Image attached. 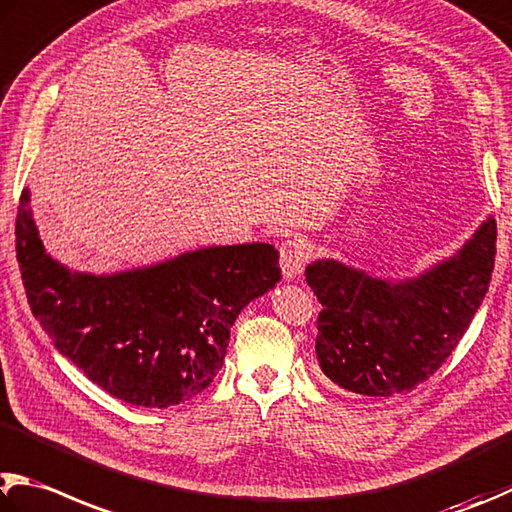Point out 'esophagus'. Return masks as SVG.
Returning <instances> with one entry per match:
<instances>
[{
  "label": "esophagus",
  "instance_id": "obj_1",
  "mask_svg": "<svg viewBox=\"0 0 512 512\" xmlns=\"http://www.w3.org/2000/svg\"><path fill=\"white\" fill-rule=\"evenodd\" d=\"M280 253H282L280 266H282L284 280H295V277H300V273L304 271V266L309 264V259L313 255V244L304 237H291L284 241Z\"/></svg>",
  "mask_w": 512,
  "mask_h": 512
}]
</instances>
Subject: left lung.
Returning <instances> with one entry per match:
<instances>
[{"label":"left lung","mask_w":512,"mask_h":512,"mask_svg":"<svg viewBox=\"0 0 512 512\" xmlns=\"http://www.w3.org/2000/svg\"><path fill=\"white\" fill-rule=\"evenodd\" d=\"M495 246L497 224L488 217L457 255L414 280H378L336 259L306 266V284L322 304L315 353L324 376L369 398H394L425 383L486 297Z\"/></svg>","instance_id":"left-lung-1"}]
</instances>
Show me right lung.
I'll use <instances>...</instances> for the list:
<instances>
[{"instance_id": "right-lung-1", "label": "right lung", "mask_w": 512, "mask_h": 512, "mask_svg": "<svg viewBox=\"0 0 512 512\" xmlns=\"http://www.w3.org/2000/svg\"><path fill=\"white\" fill-rule=\"evenodd\" d=\"M29 201L24 190L15 248L35 320L125 403L163 410L210 387L241 309L282 280L271 244L201 248L114 275L69 271L44 250Z\"/></svg>"}]
</instances>
